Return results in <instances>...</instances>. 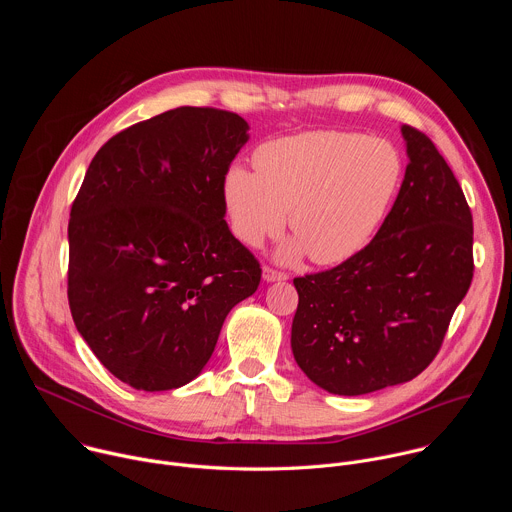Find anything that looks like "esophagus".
I'll use <instances>...</instances> for the list:
<instances>
[{"label":"esophagus","instance_id":"1","mask_svg":"<svg viewBox=\"0 0 512 512\" xmlns=\"http://www.w3.org/2000/svg\"><path fill=\"white\" fill-rule=\"evenodd\" d=\"M263 279H265L267 283L285 281V279H287V273H281V271H275V269H271V267H265V269H263Z\"/></svg>","mask_w":512,"mask_h":512}]
</instances>
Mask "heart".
Returning a JSON list of instances; mask_svg holds the SVG:
<instances>
[{
  "instance_id": "heart-1",
  "label": "heart",
  "mask_w": 512,
  "mask_h": 512,
  "mask_svg": "<svg viewBox=\"0 0 512 512\" xmlns=\"http://www.w3.org/2000/svg\"><path fill=\"white\" fill-rule=\"evenodd\" d=\"M255 170L233 166L223 200L235 235L261 247L285 225L294 233L277 257L340 265L367 247L399 194L403 158L381 137L316 129L271 139L255 150Z\"/></svg>"
}]
</instances>
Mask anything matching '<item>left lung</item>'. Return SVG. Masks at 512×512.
I'll return each mask as SVG.
<instances>
[{
	"label": "left lung",
	"instance_id": "1",
	"mask_svg": "<svg viewBox=\"0 0 512 512\" xmlns=\"http://www.w3.org/2000/svg\"><path fill=\"white\" fill-rule=\"evenodd\" d=\"M407 168L375 239L296 277L291 352L320 389L367 395L415 379L440 350L474 275L472 212L435 145L401 125Z\"/></svg>",
	"mask_w": 512,
	"mask_h": 512
}]
</instances>
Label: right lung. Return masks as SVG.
<instances>
[{
	"label": "right lung",
	"instance_id": "right-lung-1",
	"mask_svg": "<svg viewBox=\"0 0 512 512\" xmlns=\"http://www.w3.org/2000/svg\"><path fill=\"white\" fill-rule=\"evenodd\" d=\"M249 141L237 113L178 107L113 135L72 202L68 304L103 367L137 391L196 379L257 259L231 233L223 180Z\"/></svg>",
	"mask_w": 512,
	"mask_h": 512
}]
</instances>
